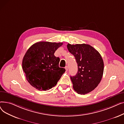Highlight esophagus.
Wrapping results in <instances>:
<instances>
[{
	"instance_id": "1",
	"label": "esophagus",
	"mask_w": 124,
	"mask_h": 124,
	"mask_svg": "<svg viewBox=\"0 0 124 124\" xmlns=\"http://www.w3.org/2000/svg\"><path fill=\"white\" fill-rule=\"evenodd\" d=\"M65 70H66V71H67L68 70V66H66L65 67Z\"/></svg>"
}]
</instances>
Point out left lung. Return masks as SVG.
Returning <instances> with one entry per match:
<instances>
[{
	"mask_svg": "<svg viewBox=\"0 0 124 124\" xmlns=\"http://www.w3.org/2000/svg\"><path fill=\"white\" fill-rule=\"evenodd\" d=\"M67 46L75 57L78 66L76 75L70 76L73 88L78 94L88 93L101 80L104 69L102 58L99 52L89 45L68 44Z\"/></svg>",
	"mask_w": 124,
	"mask_h": 124,
	"instance_id": "obj_1",
	"label": "left lung"
}]
</instances>
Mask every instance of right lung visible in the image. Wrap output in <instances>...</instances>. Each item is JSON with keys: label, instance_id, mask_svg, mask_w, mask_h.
Listing matches in <instances>:
<instances>
[{"label": "right lung", "instance_id": "obj_1", "mask_svg": "<svg viewBox=\"0 0 124 124\" xmlns=\"http://www.w3.org/2000/svg\"><path fill=\"white\" fill-rule=\"evenodd\" d=\"M63 43L40 42L26 52L22 67L26 79L39 90H48L55 86L65 69L59 66L60 58L54 53Z\"/></svg>", "mask_w": 124, "mask_h": 124}]
</instances>
